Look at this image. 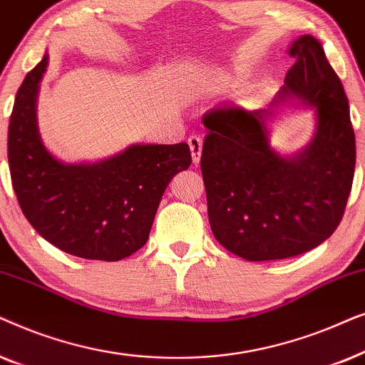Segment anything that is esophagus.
<instances>
[{
	"label": "esophagus",
	"instance_id": "esophagus-1",
	"mask_svg": "<svg viewBox=\"0 0 365 365\" xmlns=\"http://www.w3.org/2000/svg\"><path fill=\"white\" fill-rule=\"evenodd\" d=\"M189 149H191V156L194 166H197L199 161H201V153H202V139L199 136H189L187 139Z\"/></svg>",
	"mask_w": 365,
	"mask_h": 365
}]
</instances>
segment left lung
<instances>
[{
	"instance_id": "left-lung-1",
	"label": "left lung",
	"mask_w": 365,
	"mask_h": 365,
	"mask_svg": "<svg viewBox=\"0 0 365 365\" xmlns=\"http://www.w3.org/2000/svg\"><path fill=\"white\" fill-rule=\"evenodd\" d=\"M287 53L296 63L266 109L217 108L202 116L209 224L217 242L246 261L317 247L337 229L352 187L356 136L341 79L311 34ZM287 101L312 107L317 128L306 147L281 155L268 143V124Z\"/></svg>"
}]
</instances>
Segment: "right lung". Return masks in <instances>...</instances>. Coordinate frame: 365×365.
Segmentation results:
<instances>
[{
  "label": "right lung",
  "mask_w": 365,
  "mask_h": 365,
  "mask_svg": "<svg viewBox=\"0 0 365 365\" xmlns=\"http://www.w3.org/2000/svg\"><path fill=\"white\" fill-rule=\"evenodd\" d=\"M48 53L28 73L8 128V163L19 207L41 237L83 259L121 261L146 244L168 184L191 166L179 144H131L96 163H64L38 128Z\"/></svg>",
  "instance_id": "1"
}]
</instances>
